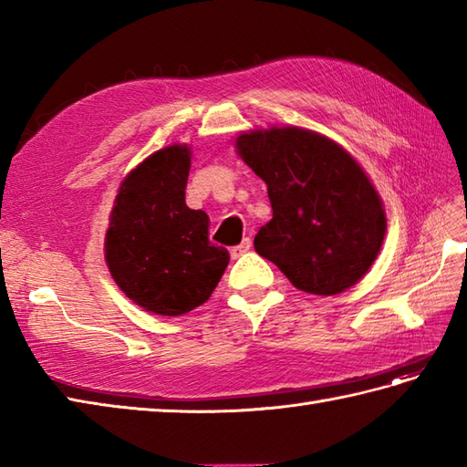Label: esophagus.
I'll use <instances>...</instances> for the list:
<instances>
[{"instance_id":"34e87169","label":"esophagus","mask_w":467,"mask_h":467,"mask_svg":"<svg viewBox=\"0 0 467 467\" xmlns=\"http://www.w3.org/2000/svg\"><path fill=\"white\" fill-rule=\"evenodd\" d=\"M246 251H251V239H243L241 244L233 246L231 256H233V259H239V256H243Z\"/></svg>"}]
</instances>
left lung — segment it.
Returning <instances> with one entry per match:
<instances>
[{
  "label": "left lung",
  "mask_w": 467,
  "mask_h": 467,
  "mask_svg": "<svg viewBox=\"0 0 467 467\" xmlns=\"http://www.w3.org/2000/svg\"><path fill=\"white\" fill-rule=\"evenodd\" d=\"M236 154L263 178L273 206L254 251L305 293L339 295L359 283L387 231L361 164L331 138L296 126L241 132Z\"/></svg>",
  "instance_id": "obj_1"
}]
</instances>
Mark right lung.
<instances>
[{
	"label": "right lung",
	"instance_id": "obj_1",
	"mask_svg": "<svg viewBox=\"0 0 467 467\" xmlns=\"http://www.w3.org/2000/svg\"><path fill=\"white\" fill-rule=\"evenodd\" d=\"M192 152L161 148L124 176L106 231L112 279L144 311L178 317L211 299L228 253L208 241V216L184 202Z\"/></svg>",
	"mask_w": 467,
	"mask_h": 467
}]
</instances>
